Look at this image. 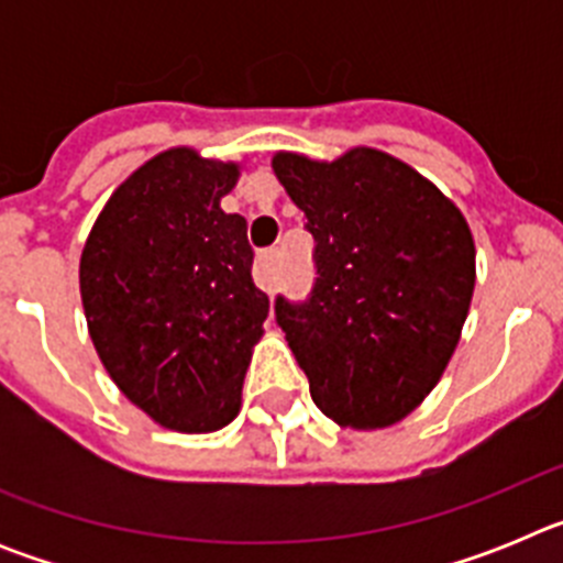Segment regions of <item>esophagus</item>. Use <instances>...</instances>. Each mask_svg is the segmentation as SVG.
<instances>
[{"label": "esophagus", "mask_w": 563, "mask_h": 563, "mask_svg": "<svg viewBox=\"0 0 563 563\" xmlns=\"http://www.w3.org/2000/svg\"><path fill=\"white\" fill-rule=\"evenodd\" d=\"M276 265H278V251L258 253L256 267H253V276H256V282L262 290H271L273 282H276Z\"/></svg>", "instance_id": "obj_1"}]
</instances>
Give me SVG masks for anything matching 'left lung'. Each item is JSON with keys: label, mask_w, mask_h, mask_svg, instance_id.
Returning <instances> with one entry per match:
<instances>
[{"label": "left lung", "mask_w": 563, "mask_h": 563, "mask_svg": "<svg viewBox=\"0 0 563 563\" xmlns=\"http://www.w3.org/2000/svg\"><path fill=\"white\" fill-rule=\"evenodd\" d=\"M273 172L316 239L310 298H276L312 400L338 426H395L460 343L476 285L471 228L434 183L369 146L332 163L276 152Z\"/></svg>", "instance_id": "left-lung-1"}]
</instances>
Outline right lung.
Masks as SVG:
<instances>
[{
    "label": "right lung",
    "instance_id": "add662e5",
    "mask_svg": "<svg viewBox=\"0 0 563 563\" xmlns=\"http://www.w3.org/2000/svg\"><path fill=\"white\" fill-rule=\"evenodd\" d=\"M239 163L168 148L107 200L81 253L84 316L114 386L163 429L208 434L239 415L271 301L247 222L222 211Z\"/></svg>",
    "mask_w": 563,
    "mask_h": 563
}]
</instances>
